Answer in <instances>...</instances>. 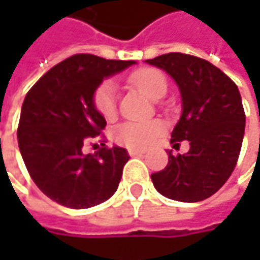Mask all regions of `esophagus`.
<instances>
[{"label": "esophagus", "instance_id": "obj_1", "mask_svg": "<svg viewBox=\"0 0 260 260\" xmlns=\"http://www.w3.org/2000/svg\"><path fill=\"white\" fill-rule=\"evenodd\" d=\"M128 152H129L131 156H140V155L144 153V150H138V149H129Z\"/></svg>", "mask_w": 260, "mask_h": 260}]
</instances>
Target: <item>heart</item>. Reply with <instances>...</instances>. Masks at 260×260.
Listing matches in <instances>:
<instances>
[{
    "mask_svg": "<svg viewBox=\"0 0 260 260\" xmlns=\"http://www.w3.org/2000/svg\"><path fill=\"white\" fill-rule=\"evenodd\" d=\"M128 82L144 93L150 99H159L167 91L166 75L153 68H141L132 72ZM93 104L96 111L107 120H113L117 113V87L113 81L102 82L93 94ZM166 131L162 120L153 119L146 122H125L113 129L116 143L129 149H144L155 143Z\"/></svg>",
    "mask_w": 260,
    "mask_h": 260,
    "instance_id": "b5f03b06",
    "label": "heart"
}]
</instances>
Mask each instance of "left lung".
<instances>
[{
	"mask_svg": "<svg viewBox=\"0 0 260 260\" xmlns=\"http://www.w3.org/2000/svg\"><path fill=\"white\" fill-rule=\"evenodd\" d=\"M146 63L178 84L182 114L170 143L189 141L186 153L169 152L167 167L153 173L152 182L167 199L202 202L226 183L236 166L245 129L239 90L218 68L194 55L170 52Z\"/></svg>",
	"mask_w": 260,
	"mask_h": 260,
	"instance_id": "8db88e82",
	"label": "left lung"
}]
</instances>
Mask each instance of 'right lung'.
<instances>
[{"label":"right lung","instance_id":"right-lung-1","mask_svg":"<svg viewBox=\"0 0 260 260\" xmlns=\"http://www.w3.org/2000/svg\"><path fill=\"white\" fill-rule=\"evenodd\" d=\"M135 61L77 54L49 69L26 93L18 126V144L26 170L51 200L85 209L108 200L129 159L126 149L102 147L84 153L99 137L105 119L93 104L94 90Z\"/></svg>","mask_w":260,"mask_h":260}]
</instances>
